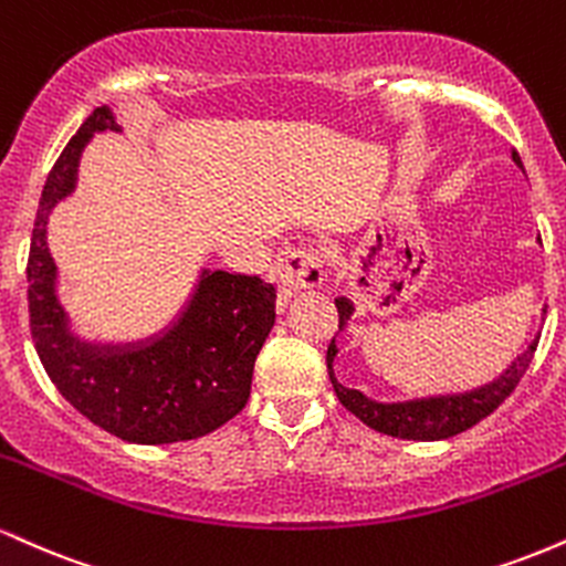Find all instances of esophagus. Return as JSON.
Returning a JSON list of instances; mask_svg holds the SVG:
<instances>
[{
  "instance_id": "esophagus-1",
  "label": "esophagus",
  "mask_w": 566,
  "mask_h": 566,
  "mask_svg": "<svg viewBox=\"0 0 566 566\" xmlns=\"http://www.w3.org/2000/svg\"><path fill=\"white\" fill-rule=\"evenodd\" d=\"M324 276V258L314 247L292 250L276 265V284L284 297L297 295L305 287H316Z\"/></svg>"
}]
</instances>
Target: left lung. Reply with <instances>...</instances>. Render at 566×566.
Wrapping results in <instances>:
<instances>
[{"label":"left lung","instance_id":"8db88e82","mask_svg":"<svg viewBox=\"0 0 566 566\" xmlns=\"http://www.w3.org/2000/svg\"><path fill=\"white\" fill-rule=\"evenodd\" d=\"M511 159L516 161V167H522V159L513 151ZM337 316L340 324L337 327L346 329L350 316H354V303L348 297H335ZM537 340L541 335H535V340L530 343L524 354H518L495 380L484 382V386L471 388L463 394H439V396H423V399H407V401H375L356 388H346L335 378V356L337 346L335 337L327 348V373L333 380V388L340 399V405L354 412L361 423L375 428L378 433L396 439H409V441H439L458 437V433L469 431L471 426H476L479 420H484L486 415L495 412L505 399L513 394V388L518 386V380L527 373L532 356H535Z\"/></svg>","mask_w":566,"mask_h":566}]
</instances>
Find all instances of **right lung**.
Returning <instances> with one entry per match:
<instances>
[{"label":"right lung","instance_id":"1","mask_svg":"<svg viewBox=\"0 0 566 566\" xmlns=\"http://www.w3.org/2000/svg\"><path fill=\"white\" fill-rule=\"evenodd\" d=\"M95 133H122L95 108L57 157L42 188L29 250L31 337L42 367L71 407L133 444L199 439L229 423L250 399L252 369L276 319V290L261 276L201 271L170 327L135 343H90L71 333L57 301L48 218L74 193L80 157Z\"/></svg>","mask_w":566,"mask_h":566}]
</instances>
